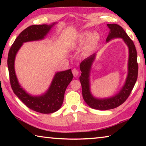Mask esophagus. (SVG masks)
<instances>
[{"mask_svg": "<svg viewBox=\"0 0 146 146\" xmlns=\"http://www.w3.org/2000/svg\"><path fill=\"white\" fill-rule=\"evenodd\" d=\"M72 73H73V75L75 76H77L78 75V70H77V69H76V68H75V69H73V70H72Z\"/></svg>", "mask_w": 146, "mask_h": 146, "instance_id": "obj_1", "label": "esophagus"}]
</instances>
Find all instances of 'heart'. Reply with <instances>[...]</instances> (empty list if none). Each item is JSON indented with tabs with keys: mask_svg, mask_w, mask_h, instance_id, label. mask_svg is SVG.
Instances as JSON below:
<instances>
[{
	"mask_svg": "<svg viewBox=\"0 0 146 146\" xmlns=\"http://www.w3.org/2000/svg\"><path fill=\"white\" fill-rule=\"evenodd\" d=\"M100 40V36L97 33H93L91 35L89 32H84L79 36L78 45L82 46L88 42L87 49L88 50L93 49L97 45Z\"/></svg>",
	"mask_w": 146,
	"mask_h": 146,
	"instance_id": "heart-1",
	"label": "heart"
}]
</instances>
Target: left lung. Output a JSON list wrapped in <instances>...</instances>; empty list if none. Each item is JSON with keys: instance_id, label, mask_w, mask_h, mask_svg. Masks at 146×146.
<instances>
[{"instance_id": "left-lung-1", "label": "left lung", "mask_w": 146, "mask_h": 146, "mask_svg": "<svg viewBox=\"0 0 146 146\" xmlns=\"http://www.w3.org/2000/svg\"><path fill=\"white\" fill-rule=\"evenodd\" d=\"M110 32L106 41H110L113 38H122L129 48V61H128V75L126 81L122 90L114 97L98 99L93 97L90 92L89 76L95 54L91 55L84 60L80 64L82 73L80 81L82 90V97L86 104L95 110H108L117 108L125 102L131 93L133 88L137 82L138 77V66L137 63V53L133 40L127 35L123 29L116 24H108Z\"/></svg>"}]
</instances>
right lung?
Returning <instances> with one entry per match:
<instances>
[{"label":"right lung","instance_id":"1","mask_svg":"<svg viewBox=\"0 0 146 146\" xmlns=\"http://www.w3.org/2000/svg\"><path fill=\"white\" fill-rule=\"evenodd\" d=\"M55 23L51 25H32L19 34L9 49L8 67L12 90L18 98L27 107L35 111L49 114L58 111L62 105L64 93L73 78L71 70L55 74L48 91L43 95L33 97L27 93L19 85L15 72V58L24 42L43 39Z\"/></svg>","mask_w":146,"mask_h":146}]
</instances>
